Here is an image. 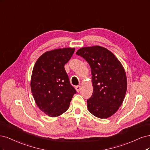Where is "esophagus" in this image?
<instances>
[{
	"label": "esophagus",
	"instance_id": "1",
	"mask_svg": "<svg viewBox=\"0 0 150 150\" xmlns=\"http://www.w3.org/2000/svg\"><path fill=\"white\" fill-rule=\"evenodd\" d=\"M75 89L76 90L77 92H79V91L81 90V86L80 85H78V86H75Z\"/></svg>",
	"mask_w": 150,
	"mask_h": 150
}]
</instances>
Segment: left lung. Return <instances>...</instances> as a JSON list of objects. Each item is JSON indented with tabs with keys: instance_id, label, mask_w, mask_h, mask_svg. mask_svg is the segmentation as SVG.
<instances>
[{
	"instance_id": "left-lung-1",
	"label": "left lung",
	"mask_w": 150,
	"mask_h": 150,
	"mask_svg": "<svg viewBox=\"0 0 150 150\" xmlns=\"http://www.w3.org/2000/svg\"><path fill=\"white\" fill-rule=\"evenodd\" d=\"M76 54L83 58L91 68L93 94L87 100L89 112L100 118H107L123 103L127 79L122 64L108 49L100 46L82 47Z\"/></svg>"
}]
</instances>
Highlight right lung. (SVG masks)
<instances>
[{
  "instance_id": "right-lung-1",
  "label": "right lung",
  "mask_w": 150,
  "mask_h": 150,
  "mask_svg": "<svg viewBox=\"0 0 150 150\" xmlns=\"http://www.w3.org/2000/svg\"><path fill=\"white\" fill-rule=\"evenodd\" d=\"M75 50L64 48L47 51L38 58L33 67L32 93L37 107L49 117H59L65 112L76 93L64 68Z\"/></svg>"
}]
</instances>
